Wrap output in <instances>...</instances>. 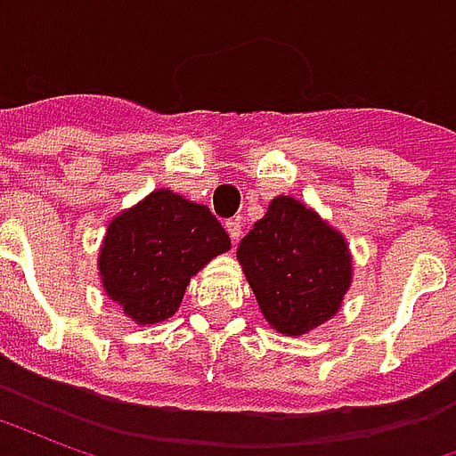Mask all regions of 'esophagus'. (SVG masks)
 <instances>
[{
	"mask_svg": "<svg viewBox=\"0 0 456 456\" xmlns=\"http://www.w3.org/2000/svg\"><path fill=\"white\" fill-rule=\"evenodd\" d=\"M224 227H227L232 241H239V237H241V222H239V219H227Z\"/></svg>",
	"mask_w": 456,
	"mask_h": 456,
	"instance_id": "esophagus-1",
	"label": "esophagus"
}]
</instances>
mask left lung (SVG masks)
<instances>
[{
    "label": "left lung",
    "instance_id": "obj_1",
    "mask_svg": "<svg viewBox=\"0 0 456 456\" xmlns=\"http://www.w3.org/2000/svg\"><path fill=\"white\" fill-rule=\"evenodd\" d=\"M237 256L268 325L283 335H305L327 322L352 283L342 234L293 198L268 205Z\"/></svg>",
    "mask_w": 456,
    "mask_h": 456
}]
</instances>
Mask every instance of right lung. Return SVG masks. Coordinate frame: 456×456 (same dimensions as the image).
I'll use <instances>...</instances> for the list:
<instances>
[{
    "instance_id": "obj_1",
    "label": "right lung",
    "mask_w": 456,
    "mask_h": 456,
    "mask_svg": "<svg viewBox=\"0 0 456 456\" xmlns=\"http://www.w3.org/2000/svg\"><path fill=\"white\" fill-rule=\"evenodd\" d=\"M229 248V234L208 205L156 190L112 219L100 254L107 296L139 325L180 307L190 278Z\"/></svg>"
}]
</instances>
